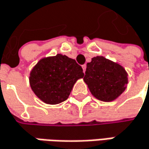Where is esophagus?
<instances>
[{"label": "esophagus", "mask_w": 149, "mask_h": 149, "mask_svg": "<svg viewBox=\"0 0 149 149\" xmlns=\"http://www.w3.org/2000/svg\"><path fill=\"white\" fill-rule=\"evenodd\" d=\"M82 67H83V72H85V71H86V67H87V66L84 64V65H83L82 66Z\"/></svg>", "instance_id": "1"}]
</instances>
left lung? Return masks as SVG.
I'll list each match as a JSON object with an SVG mask.
<instances>
[{
    "mask_svg": "<svg viewBox=\"0 0 149 149\" xmlns=\"http://www.w3.org/2000/svg\"><path fill=\"white\" fill-rule=\"evenodd\" d=\"M83 80L97 100L110 102L127 88L128 74L118 63L104 56H95L87 63Z\"/></svg>",
    "mask_w": 149,
    "mask_h": 149,
    "instance_id": "1",
    "label": "left lung"
}]
</instances>
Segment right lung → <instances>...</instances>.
Listing matches in <instances>:
<instances>
[{"instance_id": "1", "label": "right lung", "mask_w": 149, "mask_h": 149, "mask_svg": "<svg viewBox=\"0 0 149 149\" xmlns=\"http://www.w3.org/2000/svg\"><path fill=\"white\" fill-rule=\"evenodd\" d=\"M83 76L82 66L75 60L57 54L40 59L31 70L29 84L40 100L57 104L67 100L75 83Z\"/></svg>"}]
</instances>
